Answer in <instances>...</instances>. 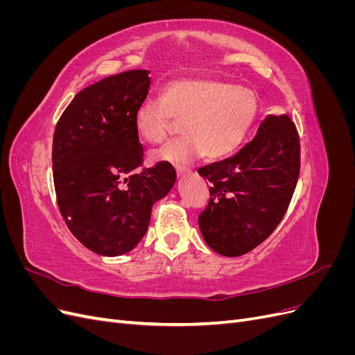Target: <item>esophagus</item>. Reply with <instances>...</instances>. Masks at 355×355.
I'll use <instances>...</instances> for the list:
<instances>
[{"instance_id":"1","label":"esophagus","mask_w":355,"mask_h":355,"mask_svg":"<svg viewBox=\"0 0 355 355\" xmlns=\"http://www.w3.org/2000/svg\"><path fill=\"white\" fill-rule=\"evenodd\" d=\"M191 173V170L188 168V167H176V175L179 176V178H182V176H187V175H189Z\"/></svg>"}]
</instances>
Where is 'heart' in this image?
<instances>
[{
  "label": "heart",
  "mask_w": 355,
  "mask_h": 355,
  "mask_svg": "<svg viewBox=\"0 0 355 355\" xmlns=\"http://www.w3.org/2000/svg\"><path fill=\"white\" fill-rule=\"evenodd\" d=\"M257 114V99L249 89L218 78H180L166 85L161 99L139 103L135 130L146 144H161L182 123L185 135L154 153V159L189 163L204 154L220 159L241 146Z\"/></svg>",
  "instance_id": "b5f03b06"
}]
</instances>
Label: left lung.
Wrapping results in <instances>:
<instances>
[{
    "label": "left lung",
    "instance_id": "obj_1",
    "mask_svg": "<svg viewBox=\"0 0 355 355\" xmlns=\"http://www.w3.org/2000/svg\"><path fill=\"white\" fill-rule=\"evenodd\" d=\"M300 145L287 115H268L240 151L198 168L210 200L198 216L204 241L237 257L265 241L282 222L299 176Z\"/></svg>",
    "mask_w": 355,
    "mask_h": 355
}]
</instances>
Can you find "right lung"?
Masks as SVG:
<instances>
[{"label": "right lung", "mask_w": 355, "mask_h": 355, "mask_svg": "<svg viewBox=\"0 0 355 355\" xmlns=\"http://www.w3.org/2000/svg\"><path fill=\"white\" fill-rule=\"evenodd\" d=\"M151 78L146 69L111 75L75 94L53 136V179L69 231L89 250L120 256L146 234L154 202L176 182L167 161L137 171L144 148L135 112Z\"/></svg>", "instance_id": "1"}]
</instances>
